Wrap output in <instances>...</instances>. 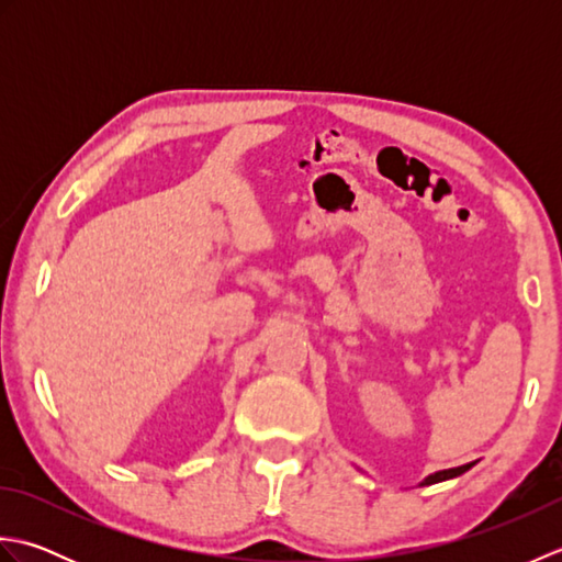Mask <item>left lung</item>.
I'll list each match as a JSON object with an SVG mask.
<instances>
[{"label": "left lung", "instance_id": "obj_1", "mask_svg": "<svg viewBox=\"0 0 562 562\" xmlns=\"http://www.w3.org/2000/svg\"><path fill=\"white\" fill-rule=\"evenodd\" d=\"M475 463V461H473ZM473 463H463V465H457V469H445V471H437V473H429L427 479L420 483V485H432V483H441V481H449V479H457V475L465 473L471 469Z\"/></svg>", "mask_w": 562, "mask_h": 562}]
</instances>
